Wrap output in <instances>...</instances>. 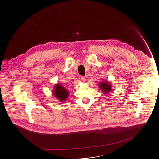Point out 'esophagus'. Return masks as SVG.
<instances>
[{
  "label": "esophagus",
  "mask_w": 159,
  "mask_h": 159,
  "mask_svg": "<svg viewBox=\"0 0 159 159\" xmlns=\"http://www.w3.org/2000/svg\"><path fill=\"white\" fill-rule=\"evenodd\" d=\"M81 80L83 82H84L85 81H86V79H85V77H83V76H81Z\"/></svg>",
  "instance_id": "1"
}]
</instances>
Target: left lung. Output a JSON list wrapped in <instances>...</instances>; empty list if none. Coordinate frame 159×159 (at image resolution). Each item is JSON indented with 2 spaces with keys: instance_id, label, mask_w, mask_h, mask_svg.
<instances>
[{
  "instance_id": "1",
  "label": "left lung",
  "mask_w": 159,
  "mask_h": 159,
  "mask_svg": "<svg viewBox=\"0 0 159 159\" xmlns=\"http://www.w3.org/2000/svg\"><path fill=\"white\" fill-rule=\"evenodd\" d=\"M99 88L101 91L104 93V94H108L109 92H110L112 90L111 83L108 81L104 80L98 82Z\"/></svg>"
}]
</instances>
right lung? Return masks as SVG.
Instances as JSON below:
<instances>
[{"label":"right lung","mask_w":159,"mask_h":159,"mask_svg":"<svg viewBox=\"0 0 159 159\" xmlns=\"http://www.w3.org/2000/svg\"><path fill=\"white\" fill-rule=\"evenodd\" d=\"M52 93L54 97L59 100L60 102L66 101L69 96V92L60 83H57L54 85Z\"/></svg>","instance_id":"add662e5"}]
</instances>
